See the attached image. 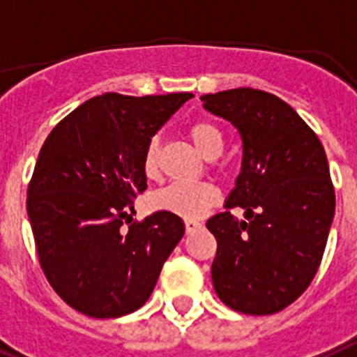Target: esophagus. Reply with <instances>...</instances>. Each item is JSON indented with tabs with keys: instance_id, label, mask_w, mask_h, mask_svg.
I'll return each instance as SVG.
<instances>
[{
	"instance_id": "34e87169",
	"label": "esophagus",
	"mask_w": 357,
	"mask_h": 357,
	"mask_svg": "<svg viewBox=\"0 0 357 357\" xmlns=\"http://www.w3.org/2000/svg\"><path fill=\"white\" fill-rule=\"evenodd\" d=\"M199 227H202V224L196 222V220H185V229H187V233H194V231H198Z\"/></svg>"
}]
</instances>
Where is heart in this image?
<instances>
[{
    "label": "heart",
    "mask_w": 357,
    "mask_h": 357,
    "mask_svg": "<svg viewBox=\"0 0 357 357\" xmlns=\"http://www.w3.org/2000/svg\"><path fill=\"white\" fill-rule=\"evenodd\" d=\"M190 139L204 158H218L224 150V139L216 126L211 123H196L190 128ZM159 144L158 141L146 146L143 159V170L149 178L158 174ZM218 190L208 183H172L153 194L152 205L158 211H167L181 218L196 220L204 216L211 205L216 204Z\"/></svg>",
    "instance_id": "1"
}]
</instances>
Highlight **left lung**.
Segmentation results:
<instances>
[{"mask_svg":"<svg viewBox=\"0 0 357 357\" xmlns=\"http://www.w3.org/2000/svg\"><path fill=\"white\" fill-rule=\"evenodd\" d=\"M204 108L238 130L242 167L225 211L207 220L218 242L211 277L229 308L277 314L299 299L317 273L335 194L328 159L312 128L289 104L260 89L202 97Z\"/></svg>","mask_w":357,"mask_h":357,"instance_id":"1","label":"left lung"}]
</instances>
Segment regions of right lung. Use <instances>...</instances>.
Returning a JSON list of instances; mask_svg holds the SVG:
<instances>
[{
	"label": "right lung",
	"instance_id": "add662e5",
	"mask_svg": "<svg viewBox=\"0 0 357 357\" xmlns=\"http://www.w3.org/2000/svg\"><path fill=\"white\" fill-rule=\"evenodd\" d=\"M192 97L98 95L45 139L29 183L27 214L43 273L71 308L113 319L152 295L183 236V220L158 211L141 224H123L132 199L146 188V146Z\"/></svg>",
	"mask_w": 357,
	"mask_h": 357
}]
</instances>
